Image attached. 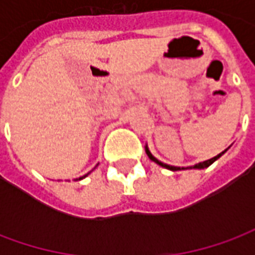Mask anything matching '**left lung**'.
<instances>
[{"instance_id": "left-lung-1", "label": "left lung", "mask_w": 255, "mask_h": 255, "mask_svg": "<svg viewBox=\"0 0 255 255\" xmlns=\"http://www.w3.org/2000/svg\"><path fill=\"white\" fill-rule=\"evenodd\" d=\"M228 149H230V147H228ZM228 149H225L224 151H221L220 154H217V155H216V157H213V158H210V160L202 161V162H198V164H195V165L187 166V168H180V166L168 165V164H164V162H161L160 160H157V158H155L154 155H153V154H151V153H150V150H149V147H147V144L144 146V150H146V154L149 155L150 160L154 161L155 164H158V165H160V166H162V168H166V169H169V171H182V169H205V168H208V166L212 165V164H213L214 161L219 160L220 157H221V155L224 154L225 151H227V150H228Z\"/></svg>"}]
</instances>
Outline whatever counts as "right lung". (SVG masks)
Wrapping results in <instances>:
<instances>
[{"instance_id":"1","label":"right lung","mask_w":255,"mask_h":255,"mask_svg":"<svg viewBox=\"0 0 255 255\" xmlns=\"http://www.w3.org/2000/svg\"><path fill=\"white\" fill-rule=\"evenodd\" d=\"M89 173H90V172H89ZM89 173H87V175H89ZM87 175H84V176H82V177H79V180H82V179H84V177L87 176Z\"/></svg>"}]
</instances>
